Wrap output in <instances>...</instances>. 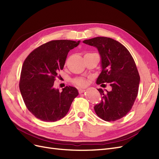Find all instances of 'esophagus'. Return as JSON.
I'll return each instance as SVG.
<instances>
[{
    "instance_id": "esophagus-1",
    "label": "esophagus",
    "mask_w": 159,
    "mask_h": 159,
    "mask_svg": "<svg viewBox=\"0 0 159 159\" xmlns=\"http://www.w3.org/2000/svg\"><path fill=\"white\" fill-rule=\"evenodd\" d=\"M78 90H79V93H84V91H85V89H81V88H80V89H79Z\"/></svg>"
}]
</instances>
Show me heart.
I'll use <instances>...</instances> for the list:
<instances>
[{
	"label": "heart",
	"instance_id": "1",
	"mask_svg": "<svg viewBox=\"0 0 159 159\" xmlns=\"http://www.w3.org/2000/svg\"><path fill=\"white\" fill-rule=\"evenodd\" d=\"M74 83L75 84H77L78 85H80V86H82V85H85L86 84V81L84 79H80V78H78V79H75L74 80Z\"/></svg>",
	"mask_w": 159,
	"mask_h": 159
}]
</instances>
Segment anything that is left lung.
Segmentation results:
<instances>
[{
    "mask_svg": "<svg viewBox=\"0 0 159 159\" xmlns=\"http://www.w3.org/2000/svg\"><path fill=\"white\" fill-rule=\"evenodd\" d=\"M83 42L95 47L101 57L102 71L96 83H108L111 88L110 91L98 89L102 100L94 106L95 113L106 121L123 117L133 107L140 83L132 56L121 43L110 38L96 37Z\"/></svg>",
    "mask_w": 159,
    "mask_h": 159,
    "instance_id": "left-lung-1",
    "label": "left lung"
}]
</instances>
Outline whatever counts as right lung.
<instances>
[{
	"label": "right lung",
	"mask_w": 159,
	"mask_h": 159,
	"mask_svg": "<svg viewBox=\"0 0 159 159\" xmlns=\"http://www.w3.org/2000/svg\"><path fill=\"white\" fill-rule=\"evenodd\" d=\"M80 40H52L28 56L21 70L19 88L26 107L42 121L54 122L64 117L78 91L66 86L61 91L54 87L57 73L63 70L70 50Z\"/></svg>",
	"instance_id": "right-lung-1"
}]
</instances>
